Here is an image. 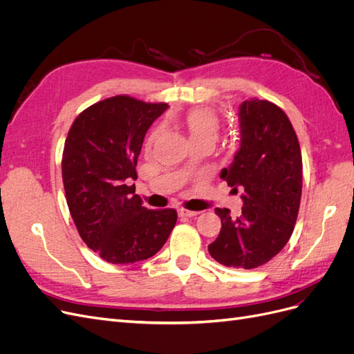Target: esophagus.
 Listing matches in <instances>:
<instances>
[{
    "mask_svg": "<svg viewBox=\"0 0 354 354\" xmlns=\"http://www.w3.org/2000/svg\"><path fill=\"white\" fill-rule=\"evenodd\" d=\"M178 216L180 217H195L198 216L196 211H189V209H185V208H178Z\"/></svg>",
    "mask_w": 354,
    "mask_h": 354,
    "instance_id": "esophagus-1",
    "label": "esophagus"
}]
</instances>
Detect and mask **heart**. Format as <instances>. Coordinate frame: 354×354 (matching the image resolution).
<instances>
[{
    "mask_svg": "<svg viewBox=\"0 0 354 354\" xmlns=\"http://www.w3.org/2000/svg\"><path fill=\"white\" fill-rule=\"evenodd\" d=\"M183 124L189 133L192 143L203 138H212L216 140L218 134V118L208 108H194L186 115Z\"/></svg>",
    "mask_w": 354,
    "mask_h": 354,
    "instance_id": "heart-1",
    "label": "heart"
}]
</instances>
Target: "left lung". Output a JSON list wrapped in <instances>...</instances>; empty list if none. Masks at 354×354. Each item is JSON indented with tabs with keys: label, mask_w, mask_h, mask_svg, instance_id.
Instances as JSON below:
<instances>
[{
	"label": "left lung",
	"mask_w": 354,
	"mask_h": 354,
	"mask_svg": "<svg viewBox=\"0 0 354 354\" xmlns=\"http://www.w3.org/2000/svg\"><path fill=\"white\" fill-rule=\"evenodd\" d=\"M241 146L220 178L242 190V216L216 208L218 238L208 245L216 261L255 269L272 260L291 238L303 187V160L297 134L286 113L267 100L239 106Z\"/></svg>",
	"instance_id": "1"
}]
</instances>
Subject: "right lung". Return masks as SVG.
I'll use <instances>...</instances> for the list:
<instances>
[{"mask_svg": "<svg viewBox=\"0 0 354 354\" xmlns=\"http://www.w3.org/2000/svg\"><path fill=\"white\" fill-rule=\"evenodd\" d=\"M168 108L115 95L90 106L71 127L62 159L66 202L80 236L104 261L151 259L176 226V209L145 208L130 186L149 127Z\"/></svg>", "mask_w": 354, "mask_h": 354, "instance_id": "1", "label": "right lung"}]
</instances>
